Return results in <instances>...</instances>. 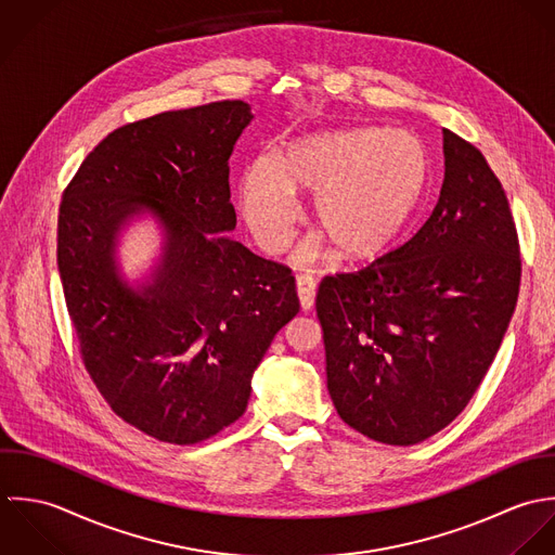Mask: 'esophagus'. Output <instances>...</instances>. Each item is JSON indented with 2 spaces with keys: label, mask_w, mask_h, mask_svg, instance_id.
<instances>
[{
  "label": "esophagus",
  "mask_w": 555,
  "mask_h": 555,
  "mask_svg": "<svg viewBox=\"0 0 555 555\" xmlns=\"http://www.w3.org/2000/svg\"><path fill=\"white\" fill-rule=\"evenodd\" d=\"M296 292H298V300L302 311H311L315 305V281L309 274H300L296 279Z\"/></svg>",
  "instance_id": "obj_1"
}]
</instances>
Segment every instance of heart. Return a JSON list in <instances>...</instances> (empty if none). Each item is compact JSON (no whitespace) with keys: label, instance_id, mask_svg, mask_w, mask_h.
Returning <instances> with one entry per match:
<instances>
[{"label":"heart","instance_id":"b5f03b06","mask_svg":"<svg viewBox=\"0 0 555 555\" xmlns=\"http://www.w3.org/2000/svg\"><path fill=\"white\" fill-rule=\"evenodd\" d=\"M427 152L408 130L358 126L287 143L283 156L259 154L242 176V212L266 253H279L298 219V191L315 193L313 217L338 255L364 261L382 255L414 217L427 184ZM307 242L298 263L318 257Z\"/></svg>","mask_w":555,"mask_h":555}]
</instances>
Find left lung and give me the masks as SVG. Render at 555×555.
<instances>
[{
	"label": "left lung",
	"mask_w": 555,
	"mask_h": 555,
	"mask_svg": "<svg viewBox=\"0 0 555 555\" xmlns=\"http://www.w3.org/2000/svg\"><path fill=\"white\" fill-rule=\"evenodd\" d=\"M442 134L446 171L429 221L364 270L326 276L315 298L338 416L390 446L423 442L461 414L519 296L506 193L480 150Z\"/></svg>",
	"instance_id": "8db88e82"
}]
</instances>
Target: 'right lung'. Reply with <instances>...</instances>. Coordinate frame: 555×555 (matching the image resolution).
<instances>
[{
  "label": "right lung",
  "instance_id": "1",
  "mask_svg": "<svg viewBox=\"0 0 555 555\" xmlns=\"http://www.w3.org/2000/svg\"><path fill=\"white\" fill-rule=\"evenodd\" d=\"M250 121L246 103L222 101L126 124L60 206L57 268L86 369L119 418L160 442L235 423L274 334L300 311L292 270L229 237V156ZM143 216L162 253L128 282L118 242Z\"/></svg>",
  "mask_w": 555,
  "mask_h": 555
}]
</instances>
